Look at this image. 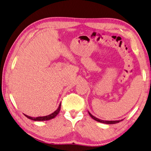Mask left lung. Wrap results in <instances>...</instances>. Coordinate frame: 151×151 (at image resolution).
<instances>
[{
	"label": "left lung",
	"instance_id": "8db88e82",
	"mask_svg": "<svg viewBox=\"0 0 151 151\" xmlns=\"http://www.w3.org/2000/svg\"><path fill=\"white\" fill-rule=\"evenodd\" d=\"M88 114L90 115V116L92 117L93 119L96 120V122H100V123H106V124H115V123H119V122H121L122 120H117V121H106V120H102V119H100L97 118V117H94V116H92V115L88 111Z\"/></svg>",
	"mask_w": 151,
	"mask_h": 151
}]
</instances>
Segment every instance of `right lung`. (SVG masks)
Instances as JSON below:
<instances>
[{"label": "right lung", "instance_id": "right-lung-1", "mask_svg": "<svg viewBox=\"0 0 151 151\" xmlns=\"http://www.w3.org/2000/svg\"><path fill=\"white\" fill-rule=\"evenodd\" d=\"M60 109H61V104H59V108L57 109V110L53 112L51 114H49V116H42V117H30L27 116V115L24 114L26 117H28V119L34 120V121H39V122H42V121H47V120H49L51 119H53L55 117H56L57 116V114L59 113Z\"/></svg>", "mask_w": 151, "mask_h": 151}]
</instances>
